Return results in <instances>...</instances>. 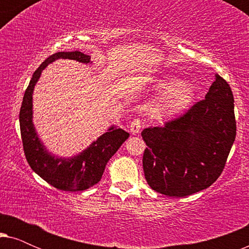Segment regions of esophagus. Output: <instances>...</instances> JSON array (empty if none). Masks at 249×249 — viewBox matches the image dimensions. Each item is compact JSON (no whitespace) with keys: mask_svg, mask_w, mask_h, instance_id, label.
I'll return each instance as SVG.
<instances>
[{"mask_svg":"<svg viewBox=\"0 0 249 249\" xmlns=\"http://www.w3.org/2000/svg\"><path fill=\"white\" fill-rule=\"evenodd\" d=\"M142 122L139 118H136L134 120L131 121L130 124V131L131 134H138V132H141L142 130Z\"/></svg>","mask_w":249,"mask_h":249,"instance_id":"1","label":"esophagus"}]
</instances>
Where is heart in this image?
I'll return each instance as SVG.
<instances>
[{
    "label": "heart",
    "instance_id": "b5f03b06",
    "mask_svg": "<svg viewBox=\"0 0 249 249\" xmlns=\"http://www.w3.org/2000/svg\"><path fill=\"white\" fill-rule=\"evenodd\" d=\"M155 89L163 93L149 107L153 117L164 119L181 112L192 104L195 97V86L177 77H165L156 81Z\"/></svg>",
    "mask_w": 249,
    "mask_h": 249
}]
</instances>
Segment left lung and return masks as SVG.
I'll list each match as a JSON object with an SVG mask.
<instances>
[{
  "mask_svg": "<svg viewBox=\"0 0 249 249\" xmlns=\"http://www.w3.org/2000/svg\"><path fill=\"white\" fill-rule=\"evenodd\" d=\"M236 131L232 91L216 74L205 98L185 114L142 130L146 181L171 197L206 189L222 173Z\"/></svg>",
  "mask_w": 249,
  "mask_h": 249,
  "instance_id": "left-lung-1",
  "label": "left lung"
}]
</instances>
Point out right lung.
<instances>
[{
  "mask_svg": "<svg viewBox=\"0 0 249 249\" xmlns=\"http://www.w3.org/2000/svg\"><path fill=\"white\" fill-rule=\"evenodd\" d=\"M57 59L76 60L83 63L90 62V56L79 51L57 52L47 57L34 72L23 95L19 113L20 132L27 162L40 178L56 189L80 192L100 181L108 160L128 139L129 134L124 129H117L112 125L107 132L102 135L89 147L71 159L55 158L46 151L33 124V91L42 71L47 64Z\"/></svg>",
  "mask_w": 249,
  "mask_h": 249,
  "instance_id": "right-lung-1",
  "label": "right lung"
}]
</instances>
